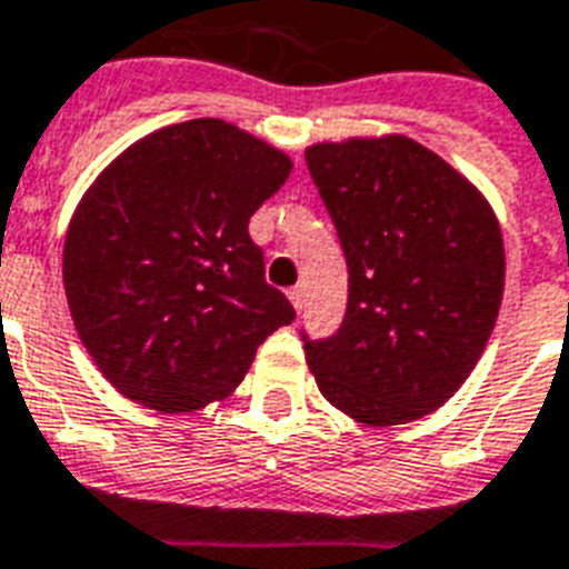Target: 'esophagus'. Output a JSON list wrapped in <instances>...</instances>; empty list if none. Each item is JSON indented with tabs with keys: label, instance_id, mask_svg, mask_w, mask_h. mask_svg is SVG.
<instances>
[{
	"label": "esophagus",
	"instance_id": "obj_1",
	"mask_svg": "<svg viewBox=\"0 0 569 569\" xmlns=\"http://www.w3.org/2000/svg\"><path fill=\"white\" fill-rule=\"evenodd\" d=\"M289 301H292L295 310H301V307H303V289H301V286L289 289Z\"/></svg>",
	"mask_w": 569,
	"mask_h": 569
}]
</instances>
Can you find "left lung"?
<instances>
[{
  "mask_svg": "<svg viewBox=\"0 0 569 569\" xmlns=\"http://www.w3.org/2000/svg\"><path fill=\"white\" fill-rule=\"evenodd\" d=\"M349 262L331 340L303 346L333 409L367 427L427 418L462 388L496 328L505 238L489 199L402 133L303 151Z\"/></svg>",
  "mask_w": 569,
  "mask_h": 569,
  "instance_id": "obj_1",
  "label": "left lung"
}]
</instances>
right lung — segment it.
<instances>
[{"label":"right lung","instance_id":"obj_1","mask_svg":"<svg viewBox=\"0 0 569 569\" xmlns=\"http://www.w3.org/2000/svg\"><path fill=\"white\" fill-rule=\"evenodd\" d=\"M289 172L292 158L253 133L190 119L128 146L82 193L64 295L121 397L160 415L227 400L268 333L292 322L247 232Z\"/></svg>","mask_w":569,"mask_h":569}]
</instances>
